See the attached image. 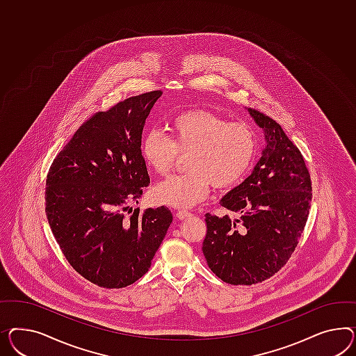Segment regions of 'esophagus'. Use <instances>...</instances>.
Listing matches in <instances>:
<instances>
[{
  "label": "esophagus",
  "instance_id": "obj_1",
  "mask_svg": "<svg viewBox=\"0 0 356 356\" xmlns=\"http://www.w3.org/2000/svg\"><path fill=\"white\" fill-rule=\"evenodd\" d=\"M176 216H177V219H180V220H183V219H188V218H191V216H192V212L177 211V212H176Z\"/></svg>",
  "mask_w": 356,
  "mask_h": 356
}]
</instances>
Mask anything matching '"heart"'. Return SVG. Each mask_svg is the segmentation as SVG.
Segmentation results:
<instances>
[{"mask_svg": "<svg viewBox=\"0 0 356 356\" xmlns=\"http://www.w3.org/2000/svg\"><path fill=\"white\" fill-rule=\"evenodd\" d=\"M172 138L161 131L145 134L141 152L154 172L167 175L180 153L186 156V172L156 184L152 198L177 209L202 202L210 191L227 189L249 172L257 154V136L243 122L228 123L207 110L181 113L171 122Z\"/></svg>", "mask_w": 356, "mask_h": 356, "instance_id": "obj_1", "label": "heart"}]
</instances>
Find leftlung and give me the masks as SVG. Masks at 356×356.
I'll use <instances>...</instances> for the list:
<instances>
[{"mask_svg": "<svg viewBox=\"0 0 356 356\" xmlns=\"http://www.w3.org/2000/svg\"><path fill=\"white\" fill-rule=\"evenodd\" d=\"M266 147L252 172L221 198L237 215L206 213L202 251L212 272L232 285H252L282 268L298 245L312 200L311 177L298 147L281 125L248 108Z\"/></svg>", "mask_w": 356, "mask_h": 356, "instance_id": "8db88e82", "label": "left lung"}]
</instances>
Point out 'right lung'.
I'll return each mask as SVG.
<instances>
[{
  "instance_id": "obj_1",
  "label": "right lung",
  "mask_w": 356,
  "mask_h": 356,
  "mask_svg": "<svg viewBox=\"0 0 356 356\" xmlns=\"http://www.w3.org/2000/svg\"><path fill=\"white\" fill-rule=\"evenodd\" d=\"M161 90L129 97L88 119L49 168L45 212L71 267L101 288L120 289L152 266L171 211H132L150 183L141 137ZM133 212L127 218L124 212Z\"/></svg>"
}]
</instances>
